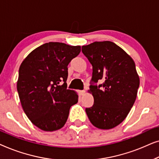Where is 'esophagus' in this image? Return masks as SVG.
Wrapping results in <instances>:
<instances>
[{
  "instance_id": "1",
  "label": "esophagus",
  "mask_w": 159,
  "mask_h": 159,
  "mask_svg": "<svg viewBox=\"0 0 159 159\" xmlns=\"http://www.w3.org/2000/svg\"><path fill=\"white\" fill-rule=\"evenodd\" d=\"M79 93H80V95H83L84 93H85V90H79Z\"/></svg>"
}]
</instances>
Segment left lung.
Here are the masks:
<instances>
[{"mask_svg":"<svg viewBox=\"0 0 159 159\" xmlns=\"http://www.w3.org/2000/svg\"><path fill=\"white\" fill-rule=\"evenodd\" d=\"M82 51L93 66L89 91L94 103L85 108L86 114L95 127L112 129L125 120L135 101L140 85L135 64L111 41L84 45Z\"/></svg>","mask_w":159,"mask_h":159,"instance_id":"8db88e82","label":"left lung"}]
</instances>
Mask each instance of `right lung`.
<instances>
[{
    "instance_id": "add662e5",
    "label": "right lung",
    "mask_w": 159,
    "mask_h": 159,
    "mask_svg": "<svg viewBox=\"0 0 159 159\" xmlns=\"http://www.w3.org/2000/svg\"><path fill=\"white\" fill-rule=\"evenodd\" d=\"M80 51V46L47 43L32 51L19 67L17 91L21 106L43 131L64 127L70 107L78 102L77 93L67 89L66 82L67 66Z\"/></svg>"
}]
</instances>
